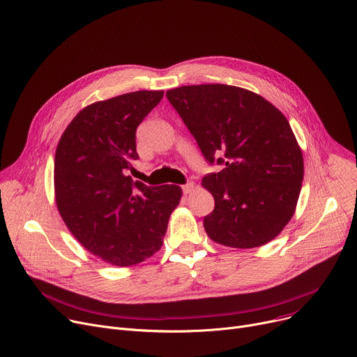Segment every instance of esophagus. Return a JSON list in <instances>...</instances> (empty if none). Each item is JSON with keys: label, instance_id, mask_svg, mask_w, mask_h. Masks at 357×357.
Masks as SVG:
<instances>
[{"label": "esophagus", "instance_id": "34e87169", "mask_svg": "<svg viewBox=\"0 0 357 357\" xmlns=\"http://www.w3.org/2000/svg\"><path fill=\"white\" fill-rule=\"evenodd\" d=\"M194 188H195V183H194V182H188L186 185L182 186V191H183L185 195H188V194H191V192L194 191Z\"/></svg>", "mask_w": 357, "mask_h": 357}]
</instances>
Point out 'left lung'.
<instances>
[{
	"instance_id": "1",
	"label": "left lung",
	"mask_w": 357,
	"mask_h": 357,
	"mask_svg": "<svg viewBox=\"0 0 357 357\" xmlns=\"http://www.w3.org/2000/svg\"><path fill=\"white\" fill-rule=\"evenodd\" d=\"M166 98L205 159L224 163L202 185L215 199L204 218L212 241L255 248L293 218L304 176L303 152L289 121L259 94L228 84L171 89Z\"/></svg>"
}]
</instances>
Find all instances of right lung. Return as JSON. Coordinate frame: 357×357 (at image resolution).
<instances>
[{"label": "right lung", "mask_w": 357, "mask_h": 357, "mask_svg": "<svg viewBox=\"0 0 357 357\" xmlns=\"http://www.w3.org/2000/svg\"><path fill=\"white\" fill-rule=\"evenodd\" d=\"M163 90H139L82 109L63 132L54 158V197L75 238L93 255L130 267L158 252L178 185L146 186L126 174L137 159L136 128Z\"/></svg>", "instance_id": "add662e5"}]
</instances>
